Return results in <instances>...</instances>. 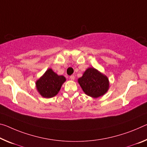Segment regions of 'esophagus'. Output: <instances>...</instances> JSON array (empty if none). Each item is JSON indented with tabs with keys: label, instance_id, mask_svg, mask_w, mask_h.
<instances>
[{
	"label": "esophagus",
	"instance_id": "obj_1",
	"mask_svg": "<svg viewBox=\"0 0 147 147\" xmlns=\"http://www.w3.org/2000/svg\"><path fill=\"white\" fill-rule=\"evenodd\" d=\"M70 79H71V80H74V79H75V76H74V75L70 76Z\"/></svg>",
	"mask_w": 147,
	"mask_h": 147
}]
</instances>
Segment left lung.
<instances>
[{
  "instance_id": "1",
  "label": "left lung",
  "mask_w": 147,
  "mask_h": 147,
  "mask_svg": "<svg viewBox=\"0 0 147 147\" xmlns=\"http://www.w3.org/2000/svg\"><path fill=\"white\" fill-rule=\"evenodd\" d=\"M78 82L84 92L94 98L103 95L109 88V81L107 76L94 67L86 69L82 77L78 79Z\"/></svg>"
}]
</instances>
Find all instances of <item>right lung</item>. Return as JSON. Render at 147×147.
<instances>
[{"mask_svg":"<svg viewBox=\"0 0 147 147\" xmlns=\"http://www.w3.org/2000/svg\"><path fill=\"white\" fill-rule=\"evenodd\" d=\"M65 80V76H59L52 69H48L36 81V87L39 94L43 97L51 98L58 94Z\"/></svg>","mask_w":147,"mask_h":147,"instance_id":"obj_1","label":"right lung"}]
</instances>
